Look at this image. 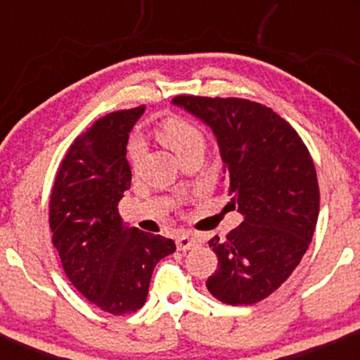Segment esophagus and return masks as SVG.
I'll use <instances>...</instances> for the list:
<instances>
[{
	"label": "esophagus",
	"instance_id": "34e87169",
	"mask_svg": "<svg viewBox=\"0 0 360 360\" xmlns=\"http://www.w3.org/2000/svg\"><path fill=\"white\" fill-rule=\"evenodd\" d=\"M198 243H200V242H198V238L191 233H183L176 240L177 250H189V249H193V247H196Z\"/></svg>",
	"mask_w": 360,
	"mask_h": 360
}]
</instances>
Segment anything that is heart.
I'll use <instances>...</instances> for the list:
<instances>
[{"label": "heart", "mask_w": 360, "mask_h": 360, "mask_svg": "<svg viewBox=\"0 0 360 360\" xmlns=\"http://www.w3.org/2000/svg\"><path fill=\"white\" fill-rule=\"evenodd\" d=\"M160 139L166 143L167 147L172 148V152L179 157H184L186 154L194 150H205L206 139L205 134L191 122L183 118H171L160 127L159 130ZM128 154L134 162H139L140 157L143 154V143L142 140L135 139L130 142L128 147Z\"/></svg>", "instance_id": "1"}]
</instances>
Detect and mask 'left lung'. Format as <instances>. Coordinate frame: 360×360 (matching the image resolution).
Masks as SVG:
<instances>
[{"label":"left lung","instance_id":"obj_1","mask_svg":"<svg viewBox=\"0 0 360 360\" xmlns=\"http://www.w3.org/2000/svg\"><path fill=\"white\" fill-rule=\"evenodd\" d=\"M172 105L212 128L233 208L243 221L210 247L218 269L206 288L221 303L272 295L308 250L320 212L315 164L296 130L267 106L240 98L176 96Z\"/></svg>","mask_w":360,"mask_h":360}]
</instances>
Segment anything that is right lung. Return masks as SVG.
Returning <instances> with one entry per match:
<instances>
[{
  "mask_svg": "<svg viewBox=\"0 0 360 360\" xmlns=\"http://www.w3.org/2000/svg\"><path fill=\"white\" fill-rule=\"evenodd\" d=\"M143 111H115L74 140L51 196L52 243L65 276L111 315L142 308L155 264L176 250L171 238L128 226L118 213L131 183L128 135Z\"/></svg>",
  "mask_w": 360,
  "mask_h": 360,
  "instance_id": "obj_1",
  "label": "right lung"
}]
</instances>
